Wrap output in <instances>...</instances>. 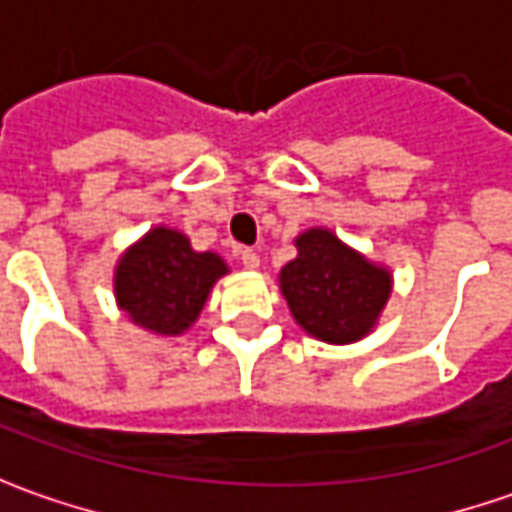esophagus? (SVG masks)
I'll return each instance as SVG.
<instances>
[{"instance_id": "obj_1", "label": "esophagus", "mask_w": 512, "mask_h": 512, "mask_svg": "<svg viewBox=\"0 0 512 512\" xmlns=\"http://www.w3.org/2000/svg\"><path fill=\"white\" fill-rule=\"evenodd\" d=\"M239 259H242V265H245L247 270H256V267H259V253H256L253 247H245V250L239 253Z\"/></svg>"}]
</instances>
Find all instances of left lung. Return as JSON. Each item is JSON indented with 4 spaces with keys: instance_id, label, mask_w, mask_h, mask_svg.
I'll return each mask as SVG.
<instances>
[{
    "instance_id": "left-lung-1",
    "label": "left lung",
    "mask_w": 512,
    "mask_h": 512,
    "mask_svg": "<svg viewBox=\"0 0 512 512\" xmlns=\"http://www.w3.org/2000/svg\"><path fill=\"white\" fill-rule=\"evenodd\" d=\"M299 256L279 273L293 319L305 333L330 344L364 339L390 299V270L367 262L327 227L296 239Z\"/></svg>"
}]
</instances>
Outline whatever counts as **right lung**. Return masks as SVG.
Returning <instances> with one entry per match:
<instances>
[{
    "label": "right lung",
    "mask_w": 512,
    "mask_h": 512,
    "mask_svg": "<svg viewBox=\"0 0 512 512\" xmlns=\"http://www.w3.org/2000/svg\"><path fill=\"white\" fill-rule=\"evenodd\" d=\"M225 273L222 256L196 253L185 233L153 227L119 259L113 293L133 325L159 336H179L196 322L207 293Z\"/></svg>",
    "instance_id": "right-lung-1"
}]
</instances>
